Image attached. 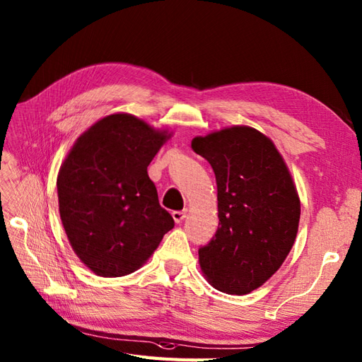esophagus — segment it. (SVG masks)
<instances>
[{
    "label": "esophagus",
    "instance_id": "obj_1",
    "mask_svg": "<svg viewBox=\"0 0 362 362\" xmlns=\"http://www.w3.org/2000/svg\"><path fill=\"white\" fill-rule=\"evenodd\" d=\"M186 215H187V209H184V210H175V211H172V216H173V219H175V223L176 224H180L184 218H186Z\"/></svg>",
    "mask_w": 362,
    "mask_h": 362
}]
</instances>
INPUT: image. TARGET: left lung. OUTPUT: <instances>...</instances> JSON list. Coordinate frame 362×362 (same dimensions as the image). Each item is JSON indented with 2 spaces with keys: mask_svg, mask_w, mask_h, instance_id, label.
Masks as SVG:
<instances>
[{
  "mask_svg": "<svg viewBox=\"0 0 362 362\" xmlns=\"http://www.w3.org/2000/svg\"><path fill=\"white\" fill-rule=\"evenodd\" d=\"M210 163L218 187V230L198 250L199 267L215 288L247 295L286 261L298 233L301 202L273 141L249 126L192 139Z\"/></svg>",
  "mask_w": 362,
  "mask_h": 362,
  "instance_id": "1",
  "label": "left lung"
}]
</instances>
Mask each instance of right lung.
<instances>
[{
    "mask_svg": "<svg viewBox=\"0 0 362 362\" xmlns=\"http://www.w3.org/2000/svg\"><path fill=\"white\" fill-rule=\"evenodd\" d=\"M170 136L135 115L112 113L79 135L61 164V223L76 257L95 275L134 273L173 228L147 173Z\"/></svg>",
    "mask_w": 362,
    "mask_h": 362,
    "instance_id": "obj_1",
    "label": "right lung"
}]
</instances>
